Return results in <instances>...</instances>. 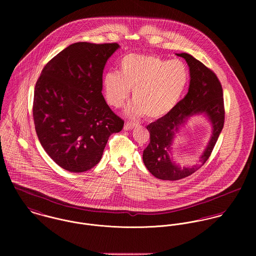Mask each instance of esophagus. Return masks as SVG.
<instances>
[{
	"instance_id": "1",
	"label": "esophagus",
	"mask_w": 256,
	"mask_h": 256,
	"mask_svg": "<svg viewBox=\"0 0 256 256\" xmlns=\"http://www.w3.org/2000/svg\"><path fill=\"white\" fill-rule=\"evenodd\" d=\"M136 125H137L136 123L127 121V122L125 123V125H124V129H125V130H131V129H133L134 127H136Z\"/></svg>"
}]
</instances>
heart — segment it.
Here are the masks:
<instances>
[{
    "mask_svg": "<svg viewBox=\"0 0 256 256\" xmlns=\"http://www.w3.org/2000/svg\"><path fill=\"white\" fill-rule=\"evenodd\" d=\"M188 80L187 67L180 60L130 54L120 60L119 73L106 74L104 86L112 108H121L133 90L135 104L129 114L138 116L145 113L148 118L158 119L176 106Z\"/></svg>",
    "mask_w": 256,
    "mask_h": 256,
    "instance_id": "heart-1",
    "label": "heart"
}]
</instances>
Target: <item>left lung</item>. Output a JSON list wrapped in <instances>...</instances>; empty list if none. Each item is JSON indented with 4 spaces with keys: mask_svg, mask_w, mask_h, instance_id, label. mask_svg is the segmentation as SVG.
Listing matches in <instances>:
<instances>
[{
    "mask_svg": "<svg viewBox=\"0 0 256 256\" xmlns=\"http://www.w3.org/2000/svg\"><path fill=\"white\" fill-rule=\"evenodd\" d=\"M176 55L184 58L189 66L188 92L166 115L146 126L150 143L143 152L148 170L162 180H178L199 170L210 158L224 122L222 88L216 74L187 53ZM200 112L206 114L212 123V139L196 166L180 167L169 156L172 139L186 118Z\"/></svg>",
    "mask_w": 256,
    "mask_h": 256,
    "instance_id": "left-lung-1",
    "label": "left lung"
}]
</instances>
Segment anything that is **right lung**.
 <instances>
[{
  "mask_svg": "<svg viewBox=\"0 0 256 256\" xmlns=\"http://www.w3.org/2000/svg\"><path fill=\"white\" fill-rule=\"evenodd\" d=\"M114 43L76 42L53 57L37 80L34 120L39 142L62 168L84 172L96 166L111 134L124 120L110 110L102 90Z\"/></svg>",
  "mask_w": 256,
  "mask_h": 256,
  "instance_id": "right-lung-1",
  "label": "right lung"
}]
</instances>
